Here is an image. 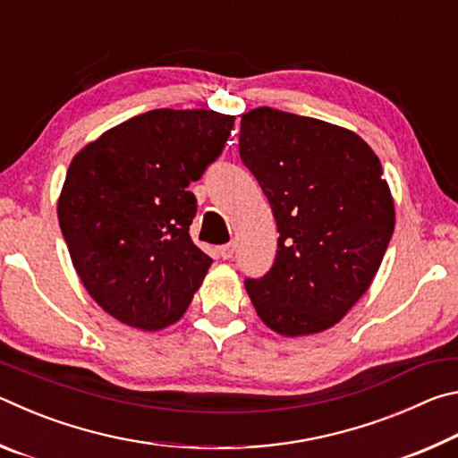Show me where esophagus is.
<instances>
[{"mask_svg": "<svg viewBox=\"0 0 458 458\" xmlns=\"http://www.w3.org/2000/svg\"><path fill=\"white\" fill-rule=\"evenodd\" d=\"M218 252L224 260H230L232 254H234V244H224L218 248Z\"/></svg>", "mask_w": 458, "mask_h": 458, "instance_id": "esophagus-1", "label": "esophagus"}]
</instances>
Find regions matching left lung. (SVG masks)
I'll return each mask as SVG.
<instances>
[{"label": "left lung", "instance_id": "obj_1", "mask_svg": "<svg viewBox=\"0 0 458 458\" xmlns=\"http://www.w3.org/2000/svg\"><path fill=\"white\" fill-rule=\"evenodd\" d=\"M238 147L278 230L275 265L246 278L248 297L281 335L333 327L369 289L394 234L377 155L350 129L270 106L242 114Z\"/></svg>", "mask_w": 458, "mask_h": 458}]
</instances>
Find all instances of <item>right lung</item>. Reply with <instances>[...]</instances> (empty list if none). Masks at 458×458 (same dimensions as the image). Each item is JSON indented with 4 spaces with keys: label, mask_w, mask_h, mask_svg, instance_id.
<instances>
[{
    "label": "right lung",
    "mask_w": 458,
    "mask_h": 458,
    "mask_svg": "<svg viewBox=\"0 0 458 458\" xmlns=\"http://www.w3.org/2000/svg\"><path fill=\"white\" fill-rule=\"evenodd\" d=\"M232 114L155 108L74 155L58 222L76 275L98 307L143 331L182 319L212 259L191 242L188 191L222 153Z\"/></svg>",
    "instance_id": "right-lung-1"
}]
</instances>
